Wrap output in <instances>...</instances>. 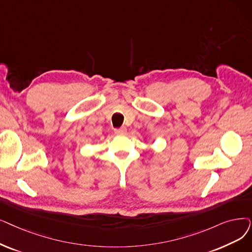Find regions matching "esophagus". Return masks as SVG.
<instances>
[{"label":"esophagus","instance_id":"34e87169","mask_svg":"<svg viewBox=\"0 0 252 252\" xmlns=\"http://www.w3.org/2000/svg\"><path fill=\"white\" fill-rule=\"evenodd\" d=\"M114 132H115L116 134H120V135L126 134V126H123V127H119V128H115Z\"/></svg>","mask_w":252,"mask_h":252}]
</instances>
